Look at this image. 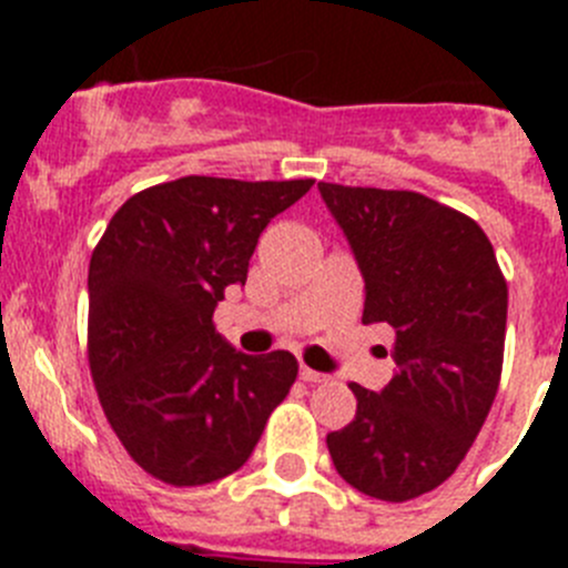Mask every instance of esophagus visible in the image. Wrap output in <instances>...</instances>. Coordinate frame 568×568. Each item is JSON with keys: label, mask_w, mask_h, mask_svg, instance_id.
Returning a JSON list of instances; mask_svg holds the SVG:
<instances>
[{"label": "esophagus", "mask_w": 568, "mask_h": 568, "mask_svg": "<svg viewBox=\"0 0 568 568\" xmlns=\"http://www.w3.org/2000/svg\"><path fill=\"white\" fill-rule=\"evenodd\" d=\"M301 378L307 381V384H321V381H327V375L315 373V369H310V366L301 364Z\"/></svg>", "instance_id": "1"}]
</instances>
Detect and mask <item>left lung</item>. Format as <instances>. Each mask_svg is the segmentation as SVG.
Instances as JSON below:
<instances>
[{"instance_id":"left-lung-1","label":"left lung","mask_w":568,"mask_h":568,"mask_svg":"<svg viewBox=\"0 0 568 568\" xmlns=\"http://www.w3.org/2000/svg\"><path fill=\"white\" fill-rule=\"evenodd\" d=\"M364 275V324L395 329L398 373L381 389L349 384L355 418L327 435L341 478L404 504L444 484L498 393L506 281L469 215L409 190L318 182Z\"/></svg>"}]
</instances>
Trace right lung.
Wrapping results in <instances>:
<instances>
[{
	"label": "right lung",
	"instance_id": "right-lung-1",
	"mask_svg": "<svg viewBox=\"0 0 568 568\" xmlns=\"http://www.w3.org/2000/svg\"><path fill=\"white\" fill-rule=\"evenodd\" d=\"M313 187L184 175L110 219L88 273L90 373L130 458L170 486L247 464L298 375L295 355H247L215 333L224 290L247 281L275 215Z\"/></svg>",
	"mask_w": 568,
	"mask_h": 568
}]
</instances>
